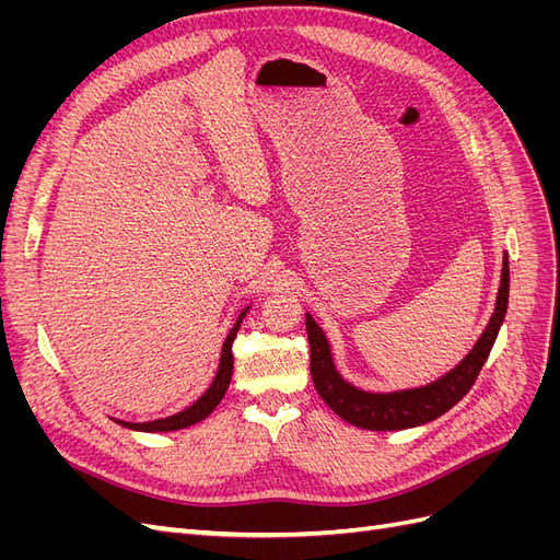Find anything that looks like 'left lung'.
I'll list each match as a JSON object with an SVG mask.
<instances>
[{"instance_id": "obj_1", "label": "left lung", "mask_w": 560, "mask_h": 560, "mask_svg": "<svg viewBox=\"0 0 560 560\" xmlns=\"http://www.w3.org/2000/svg\"><path fill=\"white\" fill-rule=\"evenodd\" d=\"M506 303H510V261L504 257L495 313L467 358L453 371H448L446 376L425 387L401 389V393L389 395L364 393V389L352 387L338 376L325 334L315 325L313 317L306 315V331L311 343V376L317 395L325 399V404L336 416H341L350 425L362 430L387 432L425 425V422L444 416L469 393V387L477 381L481 366L488 360L490 348L495 343L502 319L506 315Z\"/></svg>"}]
</instances>
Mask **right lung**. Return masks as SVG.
Returning <instances> with one entry per match:
<instances>
[{"label": "right lung", "instance_id": "add662e5", "mask_svg": "<svg viewBox=\"0 0 560 560\" xmlns=\"http://www.w3.org/2000/svg\"><path fill=\"white\" fill-rule=\"evenodd\" d=\"M243 315L238 317V322H235L233 329L226 336L224 348H222V360H219V369H217V376H214L212 385L206 389V395H202L200 399H196L189 406V409H184V411H179V413H175L171 418H161V420H151V422H121V420H118V422H121L124 428L140 430V432H173V430H184V428H189V425H196V422H200L202 418H208L217 409V404L222 401V397L226 395V387L231 383V374H233V352H231V346H233L235 334H238V329H241Z\"/></svg>", "mask_w": 560, "mask_h": 560}]
</instances>
